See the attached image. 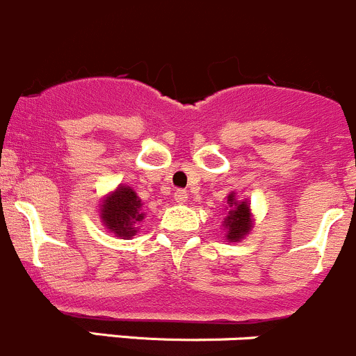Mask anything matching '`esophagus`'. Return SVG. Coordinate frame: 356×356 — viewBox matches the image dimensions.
Instances as JSON below:
<instances>
[{
    "label": "esophagus",
    "mask_w": 356,
    "mask_h": 356,
    "mask_svg": "<svg viewBox=\"0 0 356 356\" xmlns=\"http://www.w3.org/2000/svg\"><path fill=\"white\" fill-rule=\"evenodd\" d=\"M175 200H177L178 204H185L186 200H188V193H186L185 190H177V192H175Z\"/></svg>",
    "instance_id": "34e87169"
}]
</instances>
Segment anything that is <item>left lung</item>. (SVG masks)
Returning a JSON list of instances; mask_svg holds the SVG:
<instances>
[{
  "label": "left lung",
  "instance_id": "left-lung-1",
  "mask_svg": "<svg viewBox=\"0 0 356 356\" xmlns=\"http://www.w3.org/2000/svg\"><path fill=\"white\" fill-rule=\"evenodd\" d=\"M228 211L227 216L221 221L227 242H241L251 234L254 227V216H252L249 200H237L235 192H230L227 197Z\"/></svg>",
  "mask_w": 356,
  "mask_h": 356
}]
</instances>
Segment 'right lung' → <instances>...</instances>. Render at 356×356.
<instances>
[{"label":"right lung","instance_id":"1","mask_svg":"<svg viewBox=\"0 0 356 356\" xmlns=\"http://www.w3.org/2000/svg\"><path fill=\"white\" fill-rule=\"evenodd\" d=\"M98 216L108 232L119 238H131L142 223L143 202L129 185H118L115 190L104 195L98 204Z\"/></svg>","mask_w":356,"mask_h":356}]
</instances>
